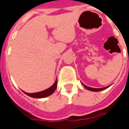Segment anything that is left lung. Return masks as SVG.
I'll return each mask as SVG.
<instances>
[{"mask_svg":"<svg viewBox=\"0 0 129 129\" xmlns=\"http://www.w3.org/2000/svg\"><path fill=\"white\" fill-rule=\"evenodd\" d=\"M82 85L84 86V88H86L87 90H91V91H94V92H99V91H101V90H105L106 88H108V87L110 86H108L104 87V88H91V87H88L86 86L85 84H84L83 83H81Z\"/></svg>","mask_w":129,"mask_h":129,"instance_id":"obj_1","label":"left lung"}]
</instances>
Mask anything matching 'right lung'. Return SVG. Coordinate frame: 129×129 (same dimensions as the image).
<instances>
[{
  "instance_id": "right-lung-1",
  "label": "right lung",
  "mask_w": 129,
  "mask_h": 129,
  "mask_svg": "<svg viewBox=\"0 0 129 129\" xmlns=\"http://www.w3.org/2000/svg\"><path fill=\"white\" fill-rule=\"evenodd\" d=\"M56 87H57V79H56L55 82L54 83V84L50 86L49 88L46 90H44L43 91H41V92H34V93H28V92H23L26 94L27 95H28L29 97H34V98H44V97H46L49 96V95H52L56 90Z\"/></svg>"
}]
</instances>
